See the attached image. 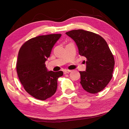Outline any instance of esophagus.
<instances>
[{"instance_id":"1","label":"esophagus","mask_w":129,"mask_h":129,"mask_svg":"<svg viewBox=\"0 0 129 129\" xmlns=\"http://www.w3.org/2000/svg\"><path fill=\"white\" fill-rule=\"evenodd\" d=\"M71 71H70V70H64V75H65V74H68L69 73V72H71Z\"/></svg>"}]
</instances>
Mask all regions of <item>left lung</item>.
<instances>
[{
    "instance_id": "1",
    "label": "left lung",
    "mask_w": 129,
    "mask_h": 129,
    "mask_svg": "<svg viewBox=\"0 0 129 129\" xmlns=\"http://www.w3.org/2000/svg\"><path fill=\"white\" fill-rule=\"evenodd\" d=\"M65 34L75 41L80 55L86 58L85 71L79 72L83 89L91 94L100 92L112 79L115 64L106 41L99 35L83 29Z\"/></svg>"
}]
</instances>
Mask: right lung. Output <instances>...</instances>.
Segmentation results:
<instances>
[{
    "instance_id": "obj_1",
    "label": "right lung",
    "mask_w": 129,
    "mask_h": 129,
    "mask_svg": "<svg viewBox=\"0 0 129 129\" xmlns=\"http://www.w3.org/2000/svg\"><path fill=\"white\" fill-rule=\"evenodd\" d=\"M61 34L39 36L26 41L19 51L16 62L18 77L30 95L40 100L52 97L57 90L62 71H48L45 62Z\"/></svg>"
}]
</instances>
